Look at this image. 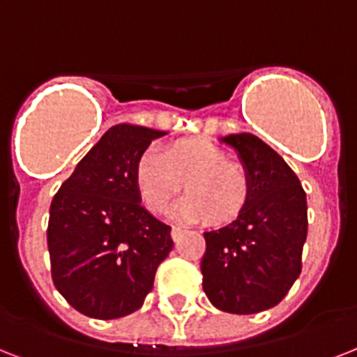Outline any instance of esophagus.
Here are the masks:
<instances>
[{
	"mask_svg": "<svg viewBox=\"0 0 357 357\" xmlns=\"http://www.w3.org/2000/svg\"><path fill=\"white\" fill-rule=\"evenodd\" d=\"M182 233H184V229L173 227V229H171V238L175 240V242H178V240H181V236H182Z\"/></svg>",
	"mask_w": 357,
	"mask_h": 357,
	"instance_id": "34e87169",
	"label": "esophagus"
}]
</instances>
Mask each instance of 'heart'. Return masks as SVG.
I'll list each match as a JSON object with an SVG mask.
<instances>
[{
	"mask_svg": "<svg viewBox=\"0 0 357 357\" xmlns=\"http://www.w3.org/2000/svg\"><path fill=\"white\" fill-rule=\"evenodd\" d=\"M135 186L143 203L154 214L169 208L184 182L188 195L175 214L186 222L208 218L210 223L233 222L244 210L251 193L250 173L238 162L204 139H182L164 149H149L135 165Z\"/></svg>",
	"mask_w": 357,
	"mask_h": 357,
	"instance_id": "obj_1",
	"label": "heart"
}]
</instances>
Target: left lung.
I'll return each mask as SVG.
<instances>
[{
    "mask_svg": "<svg viewBox=\"0 0 357 357\" xmlns=\"http://www.w3.org/2000/svg\"><path fill=\"white\" fill-rule=\"evenodd\" d=\"M222 141L238 153L251 193L234 222L204 233L203 291L220 311L261 313L278 305L302 272L307 199L296 173L257 135Z\"/></svg>",
    "mask_w": 357,
    "mask_h": 357,
    "instance_id": "8db88e82",
    "label": "left lung"
}]
</instances>
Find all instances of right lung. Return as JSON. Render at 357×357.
I'll return each instance as SVG.
<instances>
[{"label":"right lung","instance_id":"right-lung-1","mask_svg":"<svg viewBox=\"0 0 357 357\" xmlns=\"http://www.w3.org/2000/svg\"><path fill=\"white\" fill-rule=\"evenodd\" d=\"M162 130L117 124L55 193L48 251L61 296L91 319L134 313L173 250L171 227L141 206L135 165Z\"/></svg>","mask_w":357,"mask_h":357}]
</instances>
